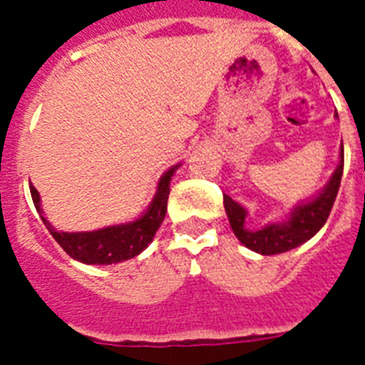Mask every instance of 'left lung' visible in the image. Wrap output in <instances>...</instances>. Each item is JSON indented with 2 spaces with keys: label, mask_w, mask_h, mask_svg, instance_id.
I'll use <instances>...</instances> for the list:
<instances>
[{
  "label": "left lung",
  "mask_w": 365,
  "mask_h": 365,
  "mask_svg": "<svg viewBox=\"0 0 365 365\" xmlns=\"http://www.w3.org/2000/svg\"><path fill=\"white\" fill-rule=\"evenodd\" d=\"M339 157V165L329 178V182L322 187V191L309 200H303L301 205L294 206L284 222H271L261 229L252 231L246 227L248 210L240 206L237 200L231 199L229 195H223V206L227 212L235 237L246 248L261 255L284 254V252L297 248L307 240H311L324 227L335 202V197H337V191H339L341 176H343V145H341Z\"/></svg>",
  "instance_id": "8db88e82"
}]
</instances>
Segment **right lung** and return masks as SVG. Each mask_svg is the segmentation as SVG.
<instances>
[{
	"label": "right lung",
	"mask_w": 365,
	"mask_h": 365,
	"mask_svg": "<svg viewBox=\"0 0 365 365\" xmlns=\"http://www.w3.org/2000/svg\"><path fill=\"white\" fill-rule=\"evenodd\" d=\"M180 165L170 166L160 176L153 200L149 202L148 210L143 212L142 216L132 222L108 225V227L96 229V231H77V233L56 231L43 214L41 197L31 183L30 193L45 227L53 235V239L62 246L66 254L81 263H87V265H111V263H121V261L142 254L151 244L155 233L159 231L160 223L165 220L168 195H170V180Z\"/></svg>",
	"instance_id": "right-lung-1"
}]
</instances>
